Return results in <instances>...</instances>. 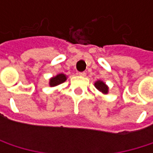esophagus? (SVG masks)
<instances>
[{"instance_id":"1","label":"esophagus","mask_w":153,"mask_h":153,"mask_svg":"<svg viewBox=\"0 0 153 153\" xmlns=\"http://www.w3.org/2000/svg\"><path fill=\"white\" fill-rule=\"evenodd\" d=\"M79 76H86V73L85 72H80V73H79L78 74Z\"/></svg>"}]
</instances>
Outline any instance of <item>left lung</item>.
I'll return each mask as SVG.
<instances>
[{
  "instance_id": "left-lung-1",
  "label": "left lung",
  "mask_w": 153,
  "mask_h": 153,
  "mask_svg": "<svg viewBox=\"0 0 153 153\" xmlns=\"http://www.w3.org/2000/svg\"><path fill=\"white\" fill-rule=\"evenodd\" d=\"M95 86H96V88H97L99 91H101L102 93L107 94V92H108V87H107L106 85H105L103 81H101V80L97 81V82L95 83Z\"/></svg>"
}]
</instances>
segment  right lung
Returning a JSON list of instances; mask_svg holds the SVG:
<instances>
[{"label":"right lung","mask_w":153,"mask_h":153,"mask_svg":"<svg viewBox=\"0 0 153 153\" xmlns=\"http://www.w3.org/2000/svg\"><path fill=\"white\" fill-rule=\"evenodd\" d=\"M66 79V77L65 74H58L56 77H53L51 79H50V82H49V85L51 87H54V86H57L61 83H63L65 80Z\"/></svg>","instance_id":"add662e5"}]
</instances>
